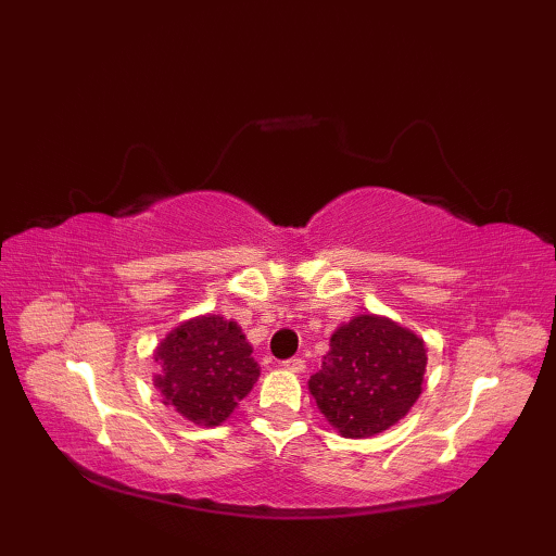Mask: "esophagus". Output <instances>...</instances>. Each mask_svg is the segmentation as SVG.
Returning <instances> with one entry per match:
<instances>
[{
  "instance_id": "obj_1",
  "label": "esophagus",
  "mask_w": 556,
  "mask_h": 556,
  "mask_svg": "<svg viewBox=\"0 0 556 556\" xmlns=\"http://www.w3.org/2000/svg\"><path fill=\"white\" fill-rule=\"evenodd\" d=\"M285 365V370H291V372H303L305 370V361L303 358H289L281 363Z\"/></svg>"
}]
</instances>
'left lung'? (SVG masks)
I'll list each match as a JSON object with an SVG mask.
<instances>
[{
    "label": "left lung",
    "instance_id": "1",
    "mask_svg": "<svg viewBox=\"0 0 556 556\" xmlns=\"http://www.w3.org/2000/svg\"><path fill=\"white\" fill-rule=\"evenodd\" d=\"M428 346L384 315L363 313L334 329L308 389L329 425L349 440L392 428L422 394Z\"/></svg>",
    "mask_w": 556,
    "mask_h": 556
}]
</instances>
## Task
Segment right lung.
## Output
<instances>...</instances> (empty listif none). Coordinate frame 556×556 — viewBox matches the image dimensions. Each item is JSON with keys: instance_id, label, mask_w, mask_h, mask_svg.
Here are the masks:
<instances>
[{"instance_id": "right-lung-1", "label": "right lung", "mask_w": 556, "mask_h": 556, "mask_svg": "<svg viewBox=\"0 0 556 556\" xmlns=\"http://www.w3.org/2000/svg\"><path fill=\"white\" fill-rule=\"evenodd\" d=\"M152 356L162 368L152 377L162 404L203 428L227 420L260 377L241 327L212 313L176 325Z\"/></svg>"}]
</instances>
